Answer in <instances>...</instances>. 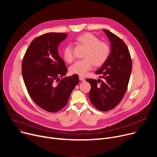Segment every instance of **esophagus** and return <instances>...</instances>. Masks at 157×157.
Instances as JSON below:
<instances>
[{
	"instance_id": "esophagus-1",
	"label": "esophagus",
	"mask_w": 157,
	"mask_h": 157,
	"mask_svg": "<svg viewBox=\"0 0 157 157\" xmlns=\"http://www.w3.org/2000/svg\"><path fill=\"white\" fill-rule=\"evenodd\" d=\"M79 80H80V81H85V79H84V78H83L82 77L79 76Z\"/></svg>"
}]
</instances>
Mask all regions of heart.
<instances>
[{"label": "heart", "instance_id": "heart-1", "mask_svg": "<svg viewBox=\"0 0 157 157\" xmlns=\"http://www.w3.org/2000/svg\"><path fill=\"white\" fill-rule=\"evenodd\" d=\"M76 40L80 45L86 48L82 60L76 61L70 67V73L81 76L86 75L93 64L96 66L103 65L108 59L110 54L109 46L104 41L90 33H86L78 36ZM64 58L67 63L74 60V54L72 46L68 44L63 49Z\"/></svg>", "mask_w": 157, "mask_h": 157}]
</instances>
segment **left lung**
Here are the masks:
<instances>
[{
    "label": "left lung",
    "instance_id": "left-lung-1",
    "mask_svg": "<svg viewBox=\"0 0 157 157\" xmlns=\"http://www.w3.org/2000/svg\"><path fill=\"white\" fill-rule=\"evenodd\" d=\"M103 31L110 40L111 52L96 74L102 75L104 80L90 78L86 81L91 84L89 98L93 105L99 111H108L120 103L126 91L132 61L124 42L108 30Z\"/></svg>",
    "mask_w": 157,
    "mask_h": 157
}]
</instances>
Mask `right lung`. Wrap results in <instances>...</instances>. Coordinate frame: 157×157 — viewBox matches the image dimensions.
Returning <instances> with one entry per match:
<instances>
[{
  "label": "right lung",
  "instance_id": "obj_1",
  "mask_svg": "<svg viewBox=\"0 0 157 157\" xmlns=\"http://www.w3.org/2000/svg\"><path fill=\"white\" fill-rule=\"evenodd\" d=\"M66 33H49L35 38L27 48L22 63V75L33 101L44 110L56 113L67 104L79 82L77 75L63 78L67 72L58 48Z\"/></svg>",
  "mask_w": 157,
  "mask_h": 157
}]
</instances>
